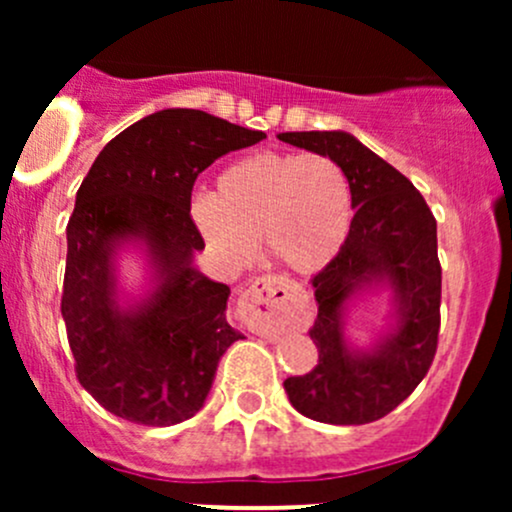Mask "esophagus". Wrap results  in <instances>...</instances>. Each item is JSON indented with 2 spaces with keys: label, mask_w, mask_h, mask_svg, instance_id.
Segmentation results:
<instances>
[{
  "label": "esophagus",
  "mask_w": 512,
  "mask_h": 512,
  "mask_svg": "<svg viewBox=\"0 0 512 512\" xmlns=\"http://www.w3.org/2000/svg\"><path fill=\"white\" fill-rule=\"evenodd\" d=\"M308 296L284 276H260L243 291L238 313L255 334H279L308 320Z\"/></svg>",
  "instance_id": "34e87169"
}]
</instances>
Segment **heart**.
<instances>
[{"label": "heart", "instance_id": "obj_1", "mask_svg": "<svg viewBox=\"0 0 512 512\" xmlns=\"http://www.w3.org/2000/svg\"><path fill=\"white\" fill-rule=\"evenodd\" d=\"M351 219L349 175L327 154L245 156L219 175L214 197L192 202L199 236L223 262L243 267L264 238L267 255L296 274L325 269L342 252Z\"/></svg>", "mask_w": 512, "mask_h": 512}]
</instances>
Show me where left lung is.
I'll return each mask as SVG.
<instances>
[{
    "label": "left lung",
    "instance_id": "8db88e82",
    "mask_svg": "<svg viewBox=\"0 0 512 512\" xmlns=\"http://www.w3.org/2000/svg\"><path fill=\"white\" fill-rule=\"evenodd\" d=\"M281 142L327 154L346 170L354 219L342 252L313 284L310 339L317 366L284 380L293 409L322 424L383 419L424 380L438 349L440 260L436 219L411 182L346 132H284ZM375 278L398 293L400 325L373 355H351L341 337L345 298Z\"/></svg>",
    "mask_w": 512,
    "mask_h": 512
}]
</instances>
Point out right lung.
<instances>
[{"mask_svg":"<svg viewBox=\"0 0 512 512\" xmlns=\"http://www.w3.org/2000/svg\"><path fill=\"white\" fill-rule=\"evenodd\" d=\"M267 137L202 110L170 108L105 144L67 223L62 317L84 390L120 419L173 426L192 419L223 351L240 332L226 320V284L192 267L204 250L190 214L197 175ZM137 235L162 284L134 314L114 298L112 250Z\"/></svg>","mask_w":512,"mask_h":512,"instance_id":"add662e5","label":"right lung"}]
</instances>
